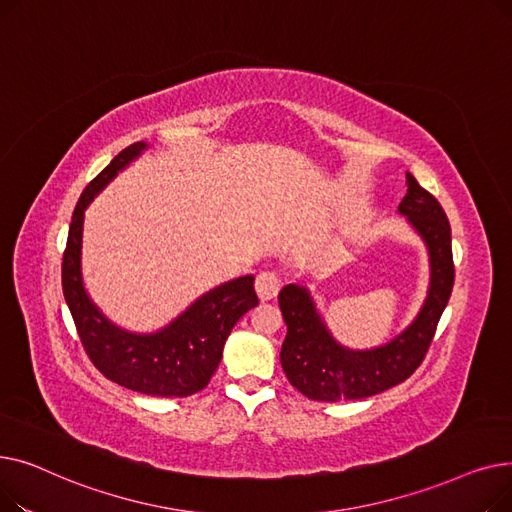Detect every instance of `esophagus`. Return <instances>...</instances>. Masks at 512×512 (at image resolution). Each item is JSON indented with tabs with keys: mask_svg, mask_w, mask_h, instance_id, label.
I'll return each mask as SVG.
<instances>
[{
	"mask_svg": "<svg viewBox=\"0 0 512 512\" xmlns=\"http://www.w3.org/2000/svg\"><path fill=\"white\" fill-rule=\"evenodd\" d=\"M280 278L274 272H261L255 280V290L261 301H272L280 290Z\"/></svg>",
	"mask_w": 512,
	"mask_h": 512,
	"instance_id": "1",
	"label": "esophagus"
}]
</instances>
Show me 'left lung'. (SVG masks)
<instances>
[{
  "label": "left lung",
  "instance_id": "obj_1",
  "mask_svg": "<svg viewBox=\"0 0 512 512\" xmlns=\"http://www.w3.org/2000/svg\"><path fill=\"white\" fill-rule=\"evenodd\" d=\"M396 211L425 245L429 284L411 324L388 342L371 348L346 346L328 328L307 286L286 284L280 290V309L288 326L280 361L288 382L311 400H355L405 382L434 338L454 284L450 224L436 197L421 188L411 172L407 195Z\"/></svg>",
  "mask_w": 512,
  "mask_h": 512
}]
</instances>
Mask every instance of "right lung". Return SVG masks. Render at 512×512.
Masks as SVG:
<instances>
[{
	"label": "right lung",
	"instance_id": "obj_1",
	"mask_svg": "<svg viewBox=\"0 0 512 512\" xmlns=\"http://www.w3.org/2000/svg\"><path fill=\"white\" fill-rule=\"evenodd\" d=\"M149 147L139 141L120 151L80 195L68 232L62 286L80 342L107 380L147 396L184 398L207 386L222 361L234 324L257 307L259 299L253 286L255 276H238L209 288L153 332H134L114 324L91 299L83 278L85 211Z\"/></svg>",
	"mask_w": 512,
	"mask_h": 512
}]
</instances>
